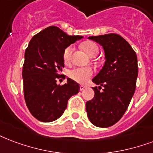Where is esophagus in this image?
I'll return each instance as SVG.
<instances>
[{"label": "esophagus", "mask_w": 153, "mask_h": 153, "mask_svg": "<svg viewBox=\"0 0 153 153\" xmlns=\"http://www.w3.org/2000/svg\"><path fill=\"white\" fill-rule=\"evenodd\" d=\"M85 88H87V86H85V85H80V90L81 91H83Z\"/></svg>", "instance_id": "34e87169"}]
</instances>
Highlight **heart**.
Instances as JSON below:
<instances>
[{
	"label": "heart",
	"instance_id": "1",
	"mask_svg": "<svg viewBox=\"0 0 153 153\" xmlns=\"http://www.w3.org/2000/svg\"><path fill=\"white\" fill-rule=\"evenodd\" d=\"M82 48L89 56L98 53L99 52L98 45L93 42H86L82 45ZM73 50L74 48L71 45L65 49L63 53V59L65 62H70ZM93 73H94V71L91 67H76L69 71V76L77 82L85 83L92 76Z\"/></svg>",
	"mask_w": 153,
	"mask_h": 153
}]
</instances>
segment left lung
Returning a JSON list of instances; mask_svg holds the SVG:
<instances>
[{
	"instance_id": "obj_1",
	"label": "left lung",
	"mask_w": 153,
	"mask_h": 153,
	"mask_svg": "<svg viewBox=\"0 0 153 153\" xmlns=\"http://www.w3.org/2000/svg\"><path fill=\"white\" fill-rule=\"evenodd\" d=\"M89 39L102 46L105 63L92 79L95 96L86 103L88 119L100 128L117 123L125 113L136 90L138 65L136 52L129 43L116 33L91 36ZM104 87L102 92L99 91Z\"/></svg>"
}]
</instances>
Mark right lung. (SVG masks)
I'll return each instance as SVG.
<instances>
[{"label": "right lung", "instance_id": "obj_1", "mask_svg": "<svg viewBox=\"0 0 153 153\" xmlns=\"http://www.w3.org/2000/svg\"><path fill=\"white\" fill-rule=\"evenodd\" d=\"M82 36H69L56 26L34 35L25 52L22 70L26 106L33 116L42 122H52L63 114L67 102L79 91V85L71 79L57 84L64 67L65 49ZM65 79V78H64Z\"/></svg>", "mask_w": 153, "mask_h": 153}]
</instances>
